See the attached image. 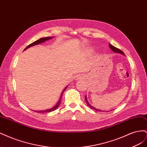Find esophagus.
Listing matches in <instances>:
<instances>
[{
	"label": "esophagus",
	"mask_w": 147,
	"mask_h": 147,
	"mask_svg": "<svg viewBox=\"0 0 147 147\" xmlns=\"http://www.w3.org/2000/svg\"><path fill=\"white\" fill-rule=\"evenodd\" d=\"M84 78V77L83 76V75H77L76 77H75V78H76L77 80H80V79H83Z\"/></svg>",
	"instance_id": "esophagus-1"
}]
</instances>
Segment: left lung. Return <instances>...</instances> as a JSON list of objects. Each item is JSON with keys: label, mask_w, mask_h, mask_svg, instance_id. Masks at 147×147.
I'll list each match as a JSON object with an SVG mask.
<instances>
[{"label": "left lung", "mask_w": 147, "mask_h": 147, "mask_svg": "<svg viewBox=\"0 0 147 147\" xmlns=\"http://www.w3.org/2000/svg\"><path fill=\"white\" fill-rule=\"evenodd\" d=\"M109 47H110V48L111 50H112L113 51H114L115 53H121V54H122V55H124V53H123L121 50H119V49H118V48H116V47H115L114 46H113L112 45H111V44H110V43H109ZM85 101H86V104H87L88 106L90 107V108H91V109H94V110H95L100 111V112H101V110H98V109H96V108H94V107H93L92 106H91V105L90 104V103H89L88 101L87 100V97H86V96H85Z\"/></svg>", "instance_id": "left-lung-1"}]
</instances>
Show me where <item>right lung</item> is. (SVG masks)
I'll return each mask as SVG.
<instances>
[{
    "instance_id": "obj_1",
    "label": "right lung",
    "mask_w": 147,
    "mask_h": 147,
    "mask_svg": "<svg viewBox=\"0 0 147 147\" xmlns=\"http://www.w3.org/2000/svg\"><path fill=\"white\" fill-rule=\"evenodd\" d=\"M50 38H51V37H45V38H40L39 40H38L35 41L34 42H33V43H32L31 44H30V45H29L27 47H26V48L24 49V50H26V49H28V48H29V47H32V46L35 45H38V44H39V43H43V42H44L45 41L47 40H49V39H50ZM66 88H67V87H66V88L64 89V90H63V93H62V94H61V97H60V99H59V100L58 101V102H57V104H56V105H55L54 107H53V108L50 109H48V110H42V111H35V112H37V113H46V112H52V111H54V110H55L57 107H59V105H60V104H61V99H62V96H63V92H64V91H65V90Z\"/></svg>"
}]
</instances>
